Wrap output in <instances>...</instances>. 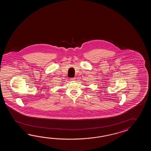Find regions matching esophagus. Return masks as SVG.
Wrapping results in <instances>:
<instances>
[{
  "label": "esophagus",
  "instance_id": "34e87169",
  "mask_svg": "<svg viewBox=\"0 0 151 151\" xmlns=\"http://www.w3.org/2000/svg\"><path fill=\"white\" fill-rule=\"evenodd\" d=\"M76 79V78H71L70 80H71V81H74Z\"/></svg>",
  "mask_w": 151,
  "mask_h": 151
}]
</instances>
